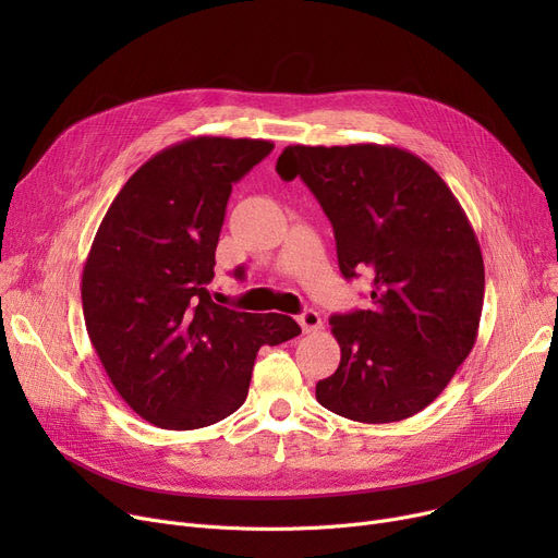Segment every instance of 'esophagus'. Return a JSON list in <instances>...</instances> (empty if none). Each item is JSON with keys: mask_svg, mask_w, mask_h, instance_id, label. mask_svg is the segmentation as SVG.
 <instances>
[{"mask_svg": "<svg viewBox=\"0 0 558 558\" xmlns=\"http://www.w3.org/2000/svg\"><path fill=\"white\" fill-rule=\"evenodd\" d=\"M299 324H301V328H303V332L305 335H310V332H316V330H320V316H318V312H314V310H305L301 316H299Z\"/></svg>", "mask_w": 558, "mask_h": 558, "instance_id": "obj_1", "label": "esophagus"}]
</instances>
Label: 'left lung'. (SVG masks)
<instances>
[{"mask_svg":"<svg viewBox=\"0 0 558 558\" xmlns=\"http://www.w3.org/2000/svg\"><path fill=\"white\" fill-rule=\"evenodd\" d=\"M276 171L328 215L343 278L371 276V310L335 314L339 368L316 400L357 423L414 416L471 353L484 305L477 234L446 181L391 144L287 146Z\"/></svg>","mask_w":558,"mask_h":558,"instance_id":"1","label":"left lung"}]
</instances>
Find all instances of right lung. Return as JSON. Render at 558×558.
<instances>
[{"instance_id":"1","label":"right lung","mask_w":558,"mask_h":558,"mask_svg":"<svg viewBox=\"0 0 558 558\" xmlns=\"http://www.w3.org/2000/svg\"><path fill=\"white\" fill-rule=\"evenodd\" d=\"M269 140L198 135L146 160L110 203L83 264L87 335L112 387L162 429L208 427L244 404L262 345L301 335L284 314L210 299L232 183Z\"/></svg>"}]
</instances>
